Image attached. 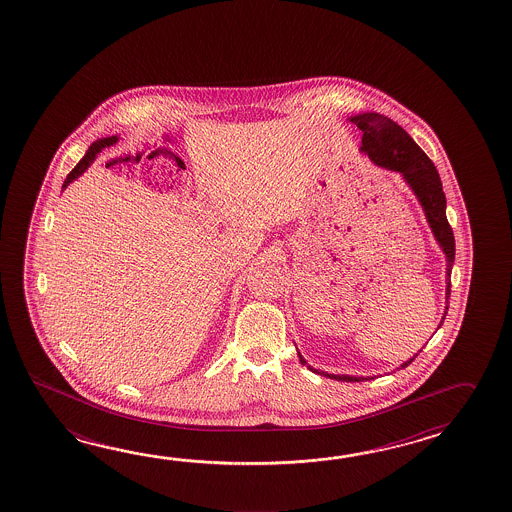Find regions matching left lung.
Listing matches in <instances>:
<instances>
[{
  "mask_svg": "<svg viewBox=\"0 0 512 512\" xmlns=\"http://www.w3.org/2000/svg\"><path fill=\"white\" fill-rule=\"evenodd\" d=\"M349 121H352L361 132L360 151L369 156V160L383 167L387 171L400 172L403 176L405 183L411 187L414 196L420 201L421 209L425 212V218L429 221L434 238L438 241L441 251L445 252L447 258V289H445V300H447V307L449 309V296H451V271L454 265V234H452L451 225L447 221V200L443 194V187H441L440 174L436 171L434 163L429 160V156L421 151L418 143L412 140L407 132L401 129L396 121L391 118L378 114V112H361L356 116H351ZM447 312L443 314L441 323L445 320ZM418 356V354H416ZM414 356V358H416ZM301 365H307L305 358L298 352ZM401 363V367L405 369L412 360ZM312 372L321 374V376H329L331 380L338 381H361L367 378L361 376H347V374H327V372L316 371L312 369L311 365H307Z\"/></svg>",
  "mask_w": 512,
  "mask_h": 512,
  "instance_id": "obj_1",
  "label": "left lung"
}]
</instances>
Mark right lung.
I'll use <instances>...</instances> for the list:
<instances>
[{
  "label": "right lung",
  "mask_w": 512,
  "mask_h": 512,
  "mask_svg": "<svg viewBox=\"0 0 512 512\" xmlns=\"http://www.w3.org/2000/svg\"><path fill=\"white\" fill-rule=\"evenodd\" d=\"M118 141V136H109V138H103V140H96L92 143L91 147H89V151L85 152V156L81 158L80 163L69 172V176H67V180L63 181V189H67L69 187V183H72L74 180H78L83 172L87 171L89 167H91L94 160L98 158V154H100L105 147H111Z\"/></svg>",
  "instance_id": "obj_1"
}]
</instances>
